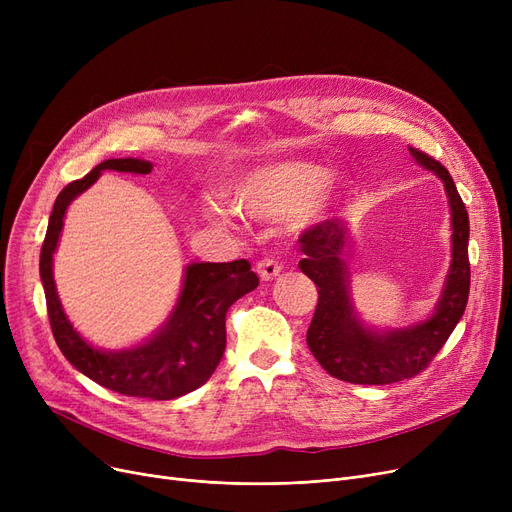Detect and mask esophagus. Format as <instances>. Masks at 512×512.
<instances>
[{
    "label": "esophagus",
    "instance_id": "obj_1",
    "mask_svg": "<svg viewBox=\"0 0 512 512\" xmlns=\"http://www.w3.org/2000/svg\"><path fill=\"white\" fill-rule=\"evenodd\" d=\"M280 272H282V267L274 259H263L257 263V274L263 282L274 280L276 276H280Z\"/></svg>",
    "mask_w": 512,
    "mask_h": 512
}]
</instances>
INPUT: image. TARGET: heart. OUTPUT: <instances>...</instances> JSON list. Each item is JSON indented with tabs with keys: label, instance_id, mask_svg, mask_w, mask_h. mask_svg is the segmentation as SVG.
<instances>
[{
	"label": "heart",
	"instance_id": "1",
	"mask_svg": "<svg viewBox=\"0 0 512 512\" xmlns=\"http://www.w3.org/2000/svg\"><path fill=\"white\" fill-rule=\"evenodd\" d=\"M340 180L313 161H276L240 176L230 186V203L211 205L207 218L215 226H230L234 211L257 222L292 220L307 228L324 218L340 199Z\"/></svg>",
	"mask_w": 512,
	"mask_h": 512
}]
</instances>
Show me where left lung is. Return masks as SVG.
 Here are the masks:
<instances>
[{
  "label": "left lung",
  "mask_w": 512,
  "mask_h": 512,
  "mask_svg": "<svg viewBox=\"0 0 512 512\" xmlns=\"http://www.w3.org/2000/svg\"><path fill=\"white\" fill-rule=\"evenodd\" d=\"M417 164L444 184L450 207V265L434 311L398 328H373L361 319L351 297V224L321 222L301 236L299 267L317 286V309L307 346L334 378L382 386L417 375L444 346L459 324L469 299V215L456 184L440 161L409 147Z\"/></svg>",
  "instance_id": "left-lung-1"
}]
</instances>
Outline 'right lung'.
I'll return each instance as SVG.
<instances>
[{"label":"right lung","instance_id":"add662e5","mask_svg":"<svg viewBox=\"0 0 512 512\" xmlns=\"http://www.w3.org/2000/svg\"><path fill=\"white\" fill-rule=\"evenodd\" d=\"M105 170L149 174L153 164L139 157L105 159L85 178L70 182L53 203L39 261L51 332L70 365L99 386L126 396L172 400L197 390L211 378L224 357L226 311L234 301L255 290L259 278L251 272L247 259L188 263L176 305L151 336L124 348L91 344L72 326L62 307L53 280V255L60 245L70 203L93 186Z\"/></svg>","mask_w":512,"mask_h":512}]
</instances>
